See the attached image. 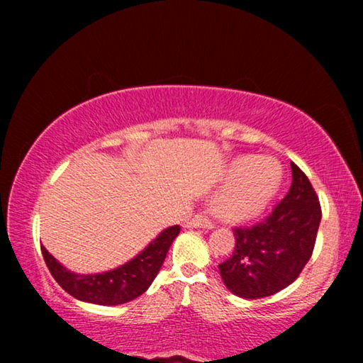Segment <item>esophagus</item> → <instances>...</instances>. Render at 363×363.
Segmentation results:
<instances>
[{
	"instance_id": "obj_1",
	"label": "esophagus",
	"mask_w": 363,
	"mask_h": 363,
	"mask_svg": "<svg viewBox=\"0 0 363 363\" xmlns=\"http://www.w3.org/2000/svg\"><path fill=\"white\" fill-rule=\"evenodd\" d=\"M186 227H187V229H199V227H200V229H213L214 224L208 218L201 216V214H196L195 218L187 220Z\"/></svg>"
}]
</instances>
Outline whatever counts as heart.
Instances as JSON below:
<instances>
[{"mask_svg":"<svg viewBox=\"0 0 363 363\" xmlns=\"http://www.w3.org/2000/svg\"><path fill=\"white\" fill-rule=\"evenodd\" d=\"M281 176V164L272 157L232 160L224 171L225 186L213 199V213L225 223H245L259 216L277 194Z\"/></svg>","mask_w":363,"mask_h":363,"instance_id":"b5f03b06","label":"heart"}]
</instances>
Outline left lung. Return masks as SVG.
Returning a JSON list of instances; mask_svg holds the SVG:
<instances>
[{
  "label": "left lung",
  "instance_id": "1",
  "mask_svg": "<svg viewBox=\"0 0 363 363\" xmlns=\"http://www.w3.org/2000/svg\"><path fill=\"white\" fill-rule=\"evenodd\" d=\"M291 187L267 219L237 227L235 248L219 272L238 298L259 299L296 280L314 251L322 210L307 176L291 163Z\"/></svg>",
  "mask_w": 363,
  "mask_h": 363
}]
</instances>
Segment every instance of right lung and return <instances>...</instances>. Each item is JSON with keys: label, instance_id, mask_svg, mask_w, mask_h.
Segmentation results:
<instances>
[{"label": "right lung", "instance_id": "right-lung-1", "mask_svg": "<svg viewBox=\"0 0 363 363\" xmlns=\"http://www.w3.org/2000/svg\"><path fill=\"white\" fill-rule=\"evenodd\" d=\"M179 230V225L167 227L133 259L99 274L72 272L49 255L45 247H41V251L54 280L73 298L91 304L116 306L136 299L147 291Z\"/></svg>", "mask_w": 363, "mask_h": 363}]
</instances>
